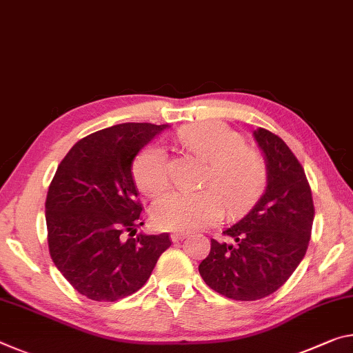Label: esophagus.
<instances>
[{
    "label": "esophagus",
    "mask_w": 353,
    "mask_h": 353,
    "mask_svg": "<svg viewBox=\"0 0 353 353\" xmlns=\"http://www.w3.org/2000/svg\"><path fill=\"white\" fill-rule=\"evenodd\" d=\"M188 236L187 232H174V234H171V240L172 242H179V240H183Z\"/></svg>",
    "instance_id": "34e87169"
}]
</instances>
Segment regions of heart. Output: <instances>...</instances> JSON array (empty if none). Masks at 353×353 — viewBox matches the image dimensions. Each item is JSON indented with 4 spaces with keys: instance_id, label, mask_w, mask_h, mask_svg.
I'll list each match as a JSON object with an SVG mask.
<instances>
[{
    "instance_id": "b5f03b06",
    "label": "heart",
    "mask_w": 353,
    "mask_h": 353,
    "mask_svg": "<svg viewBox=\"0 0 353 353\" xmlns=\"http://www.w3.org/2000/svg\"><path fill=\"white\" fill-rule=\"evenodd\" d=\"M179 143L188 152L209 161L203 177L207 188L199 192H170L152 207L155 225L170 231H198L221 220L225 205L229 215L250 209L267 183V165L256 149L243 144L240 133L220 121H204L177 132ZM138 188L157 196L170 185V161L163 148L143 149L133 163Z\"/></svg>"
}]
</instances>
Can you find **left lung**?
<instances>
[{
    "instance_id": "1",
    "label": "left lung",
    "mask_w": 353,
    "mask_h": 353,
    "mask_svg": "<svg viewBox=\"0 0 353 353\" xmlns=\"http://www.w3.org/2000/svg\"><path fill=\"white\" fill-rule=\"evenodd\" d=\"M267 165V185L247 215L223 231L232 243L210 239L199 264L207 286L228 299H264L288 281L305 257L314 221L310 183L297 157L275 133L253 132Z\"/></svg>"
}]
</instances>
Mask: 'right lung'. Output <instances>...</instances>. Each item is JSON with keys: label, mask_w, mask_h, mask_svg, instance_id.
Masks as SVG:
<instances>
[{"label": "right lung", "mask_w": 353, "mask_h": 353, "mask_svg": "<svg viewBox=\"0 0 353 353\" xmlns=\"http://www.w3.org/2000/svg\"><path fill=\"white\" fill-rule=\"evenodd\" d=\"M168 124H117L72 148L46 201L50 256L85 297L116 301L141 289L165 250L168 234H137L143 207L132 163Z\"/></svg>", "instance_id": "obj_1"}]
</instances>
